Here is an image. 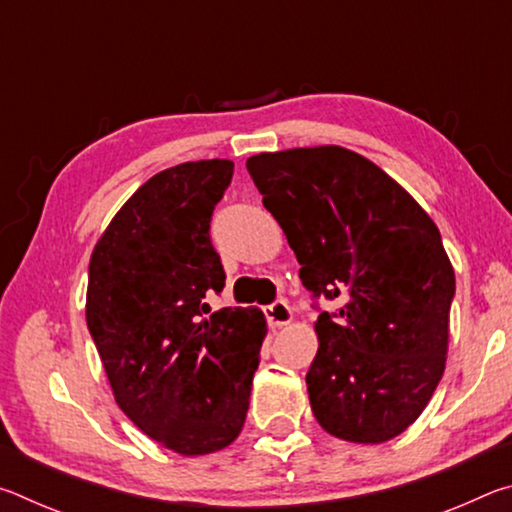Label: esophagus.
<instances>
[{"mask_svg": "<svg viewBox=\"0 0 512 512\" xmlns=\"http://www.w3.org/2000/svg\"><path fill=\"white\" fill-rule=\"evenodd\" d=\"M264 314H266V320L271 327H284L293 320V311L284 300H277V302H273V305H268L264 309Z\"/></svg>", "mask_w": 512, "mask_h": 512, "instance_id": "1", "label": "esophagus"}]
</instances>
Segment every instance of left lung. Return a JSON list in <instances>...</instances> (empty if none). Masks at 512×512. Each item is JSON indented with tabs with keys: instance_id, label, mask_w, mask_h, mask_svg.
Returning <instances> with one entry per match:
<instances>
[{
	"instance_id": "obj_1",
	"label": "left lung",
	"mask_w": 512,
	"mask_h": 512,
	"mask_svg": "<svg viewBox=\"0 0 512 512\" xmlns=\"http://www.w3.org/2000/svg\"><path fill=\"white\" fill-rule=\"evenodd\" d=\"M314 296V418L332 436L379 445L420 418L445 372L456 277L431 216L384 169L343 146L246 160Z\"/></svg>"
}]
</instances>
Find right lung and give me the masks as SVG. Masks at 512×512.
<instances>
[{"mask_svg":"<svg viewBox=\"0 0 512 512\" xmlns=\"http://www.w3.org/2000/svg\"><path fill=\"white\" fill-rule=\"evenodd\" d=\"M235 162L164 169L112 216L90 257L85 320L119 409L180 456L232 445L266 339L257 307L210 311L225 273L210 241Z\"/></svg>","mask_w":512,"mask_h":512,"instance_id":"right-lung-1","label":"right lung"}]
</instances>
